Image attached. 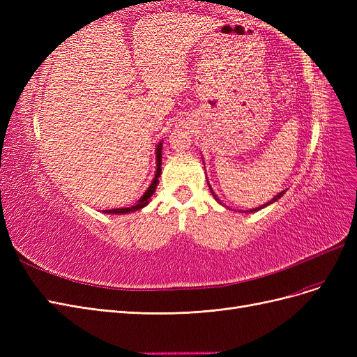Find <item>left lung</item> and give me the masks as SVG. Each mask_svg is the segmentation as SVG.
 Returning a JSON list of instances; mask_svg holds the SVG:
<instances>
[{
	"label": "left lung",
	"mask_w": 357,
	"mask_h": 357,
	"mask_svg": "<svg viewBox=\"0 0 357 357\" xmlns=\"http://www.w3.org/2000/svg\"><path fill=\"white\" fill-rule=\"evenodd\" d=\"M208 188H210V192H211V195L214 197V199H215V201H218L219 204H222V202H220V199L218 198V195H215V193H214V190L211 189V186H210V183H208ZM284 192H286V190H283V192H280V193H278V195H275V197H274V198H273L271 201H269V202H266V204H264V205H261V207H257V208H253V210H250V211H248V213H255V211H257V210H261V208H265V207H266V205H269V204H273V202H275L277 199H280V198H282V197L284 195Z\"/></svg>",
	"instance_id": "8db88e82"
}]
</instances>
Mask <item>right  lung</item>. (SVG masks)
Segmentation results:
<instances>
[{"label": "right lung", "mask_w": 357, "mask_h": 357, "mask_svg": "<svg viewBox=\"0 0 357 357\" xmlns=\"http://www.w3.org/2000/svg\"><path fill=\"white\" fill-rule=\"evenodd\" d=\"M162 143H159L158 144V147H156V174H155V178H153V181H152V185L149 186V189L144 192V195L139 198L138 201H137V204L135 205H132V207H123V208H113V210H104V213H107V214H126V213H132V211H137V210H142L143 207H146V205L149 204V201H150V197L153 195L155 193V190H156V186H158V183H159V176H160V172H162V169H160V165H162Z\"/></svg>", "instance_id": "obj_1"}]
</instances>
